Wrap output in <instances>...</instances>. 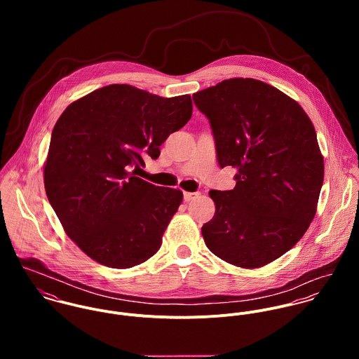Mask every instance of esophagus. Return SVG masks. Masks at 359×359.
<instances>
[{
  "mask_svg": "<svg viewBox=\"0 0 359 359\" xmlns=\"http://www.w3.org/2000/svg\"><path fill=\"white\" fill-rule=\"evenodd\" d=\"M198 196H199L198 192H185V194H184V201H185V202H191V201L196 199Z\"/></svg>",
  "mask_w": 359,
  "mask_h": 359,
  "instance_id": "esophagus-1",
  "label": "esophagus"
}]
</instances>
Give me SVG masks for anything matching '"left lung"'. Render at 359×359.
<instances>
[{
  "instance_id": "obj_1",
  "label": "left lung",
  "mask_w": 359,
  "mask_h": 359,
  "mask_svg": "<svg viewBox=\"0 0 359 359\" xmlns=\"http://www.w3.org/2000/svg\"><path fill=\"white\" fill-rule=\"evenodd\" d=\"M215 140L217 160L238 170L232 191H210L214 217L202 226L221 259L259 268L289 252L315 217L323 156L304 109L255 79H229L194 94Z\"/></svg>"
}]
</instances>
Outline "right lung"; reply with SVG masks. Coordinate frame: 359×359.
I'll return each mask as SVG.
<instances>
[{"label": "right lung", "mask_w": 359, "mask_h": 359, "mask_svg": "<svg viewBox=\"0 0 359 359\" xmlns=\"http://www.w3.org/2000/svg\"><path fill=\"white\" fill-rule=\"evenodd\" d=\"M192 116L191 95L163 98L111 84L70 103L57 118L44 187L66 235L94 261L124 269L149 259L182 203L180 189L134 175Z\"/></svg>", "instance_id": "add662e5"}]
</instances>
